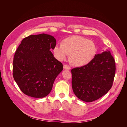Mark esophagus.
<instances>
[{
  "label": "esophagus",
  "instance_id": "1",
  "mask_svg": "<svg viewBox=\"0 0 127 127\" xmlns=\"http://www.w3.org/2000/svg\"><path fill=\"white\" fill-rule=\"evenodd\" d=\"M64 70H70L71 67L69 66H68L67 64H64Z\"/></svg>",
  "mask_w": 127,
  "mask_h": 127
}]
</instances>
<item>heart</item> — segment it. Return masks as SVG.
Returning a JSON list of instances; mask_svg holds the SVG:
<instances>
[{
	"mask_svg": "<svg viewBox=\"0 0 127 127\" xmlns=\"http://www.w3.org/2000/svg\"><path fill=\"white\" fill-rule=\"evenodd\" d=\"M53 52L60 61L66 59L69 55V60L75 66L81 67L91 63L97 53L94 42L79 36L66 38L61 42V45H56Z\"/></svg>",
	"mask_w": 127,
	"mask_h": 127,
	"instance_id": "b5f03b06",
	"label": "heart"
}]
</instances>
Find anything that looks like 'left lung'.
<instances>
[{"label": "left lung", "mask_w": 127, "mask_h": 127, "mask_svg": "<svg viewBox=\"0 0 127 127\" xmlns=\"http://www.w3.org/2000/svg\"><path fill=\"white\" fill-rule=\"evenodd\" d=\"M115 72L116 63L109 51L96 55L88 64L71 69L73 92L83 101L97 100L112 87Z\"/></svg>", "instance_id": "8db88e82"}]
</instances>
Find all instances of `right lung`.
Returning a JSON list of instances; mask_svg holds the SVG:
<instances>
[{
  "instance_id": "right-lung-1",
  "label": "right lung",
  "mask_w": 127,
  "mask_h": 127,
  "mask_svg": "<svg viewBox=\"0 0 127 127\" xmlns=\"http://www.w3.org/2000/svg\"><path fill=\"white\" fill-rule=\"evenodd\" d=\"M56 40L47 34L31 35L23 40L15 52L13 77L23 93L35 98L45 97L63 65L53 57L50 49Z\"/></svg>"
}]
</instances>
